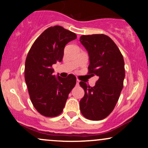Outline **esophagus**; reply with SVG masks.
<instances>
[{
  "instance_id": "1",
  "label": "esophagus",
  "mask_w": 148,
  "mask_h": 148,
  "mask_svg": "<svg viewBox=\"0 0 148 148\" xmlns=\"http://www.w3.org/2000/svg\"><path fill=\"white\" fill-rule=\"evenodd\" d=\"M79 82H80V81H79V80H76V85H77V86H78V85H79Z\"/></svg>"
}]
</instances>
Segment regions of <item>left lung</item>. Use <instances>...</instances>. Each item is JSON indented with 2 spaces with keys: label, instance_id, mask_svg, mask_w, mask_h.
<instances>
[{
  "label": "left lung",
  "instance_id": "obj_1",
  "mask_svg": "<svg viewBox=\"0 0 148 148\" xmlns=\"http://www.w3.org/2000/svg\"><path fill=\"white\" fill-rule=\"evenodd\" d=\"M80 42L88 51L89 73L99 77L94 87L79 83L85 91L80 109L85 118L101 120L113 111L123 88L125 76L123 55L115 42L106 35H82Z\"/></svg>",
  "mask_w": 148,
  "mask_h": 148
}]
</instances>
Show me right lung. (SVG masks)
Segmentation results:
<instances>
[{"label": "right lung", "instance_id": "obj_1", "mask_svg": "<svg viewBox=\"0 0 148 148\" xmlns=\"http://www.w3.org/2000/svg\"><path fill=\"white\" fill-rule=\"evenodd\" d=\"M76 35L60 25L49 27L30 48L25 63V81L34 107L46 117H55L63 110L69 93L75 86L73 74L54 75L52 65L61 62L65 45Z\"/></svg>", "mask_w": 148, "mask_h": 148}]
</instances>
